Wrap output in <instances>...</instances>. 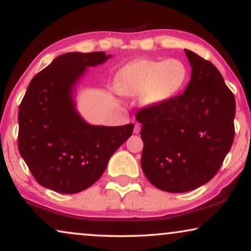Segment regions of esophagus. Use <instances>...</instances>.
I'll return each mask as SVG.
<instances>
[{
  "mask_svg": "<svg viewBox=\"0 0 251 251\" xmlns=\"http://www.w3.org/2000/svg\"><path fill=\"white\" fill-rule=\"evenodd\" d=\"M140 129H141V126H140V124L136 123L135 126H134V129H133V132H134V134H139Z\"/></svg>",
  "mask_w": 251,
  "mask_h": 251,
  "instance_id": "esophagus-1",
  "label": "esophagus"
}]
</instances>
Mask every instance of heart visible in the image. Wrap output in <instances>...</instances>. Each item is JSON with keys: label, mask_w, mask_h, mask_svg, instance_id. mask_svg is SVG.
<instances>
[{"label": "heart", "mask_w": 251, "mask_h": 251, "mask_svg": "<svg viewBox=\"0 0 251 251\" xmlns=\"http://www.w3.org/2000/svg\"><path fill=\"white\" fill-rule=\"evenodd\" d=\"M189 80V70L182 61L141 58L126 64L116 78L120 94L140 95V104L145 108H158L179 95Z\"/></svg>", "instance_id": "b5f03b06"}]
</instances>
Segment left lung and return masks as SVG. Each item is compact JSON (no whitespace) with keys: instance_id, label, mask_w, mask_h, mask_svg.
<instances>
[{"instance_id":"left-lung-1","label":"left lung","mask_w":251,"mask_h":251,"mask_svg":"<svg viewBox=\"0 0 251 251\" xmlns=\"http://www.w3.org/2000/svg\"><path fill=\"white\" fill-rule=\"evenodd\" d=\"M192 75L183 94L135 115L141 166L158 189L185 193L210 181L234 140L235 99L212 63L185 49Z\"/></svg>"}]
</instances>
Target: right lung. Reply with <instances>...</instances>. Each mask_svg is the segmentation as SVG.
<instances>
[{
    "instance_id": "obj_1",
    "label": "right lung",
    "mask_w": 251,
    "mask_h": 251,
    "mask_svg": "<svg viewBox=\"0 0 251 251\" xmlns=\"http://www.w3.org/2000/svg\"><path fill=\"white\" fill-rule=\"evenodd\" d=\"M103 51L66 52L31 80L18 112V149L40 185L62 194L91 187L134 125H91L75 106L87 68L103 64Z\"/></svg>"
}]
</instances>
